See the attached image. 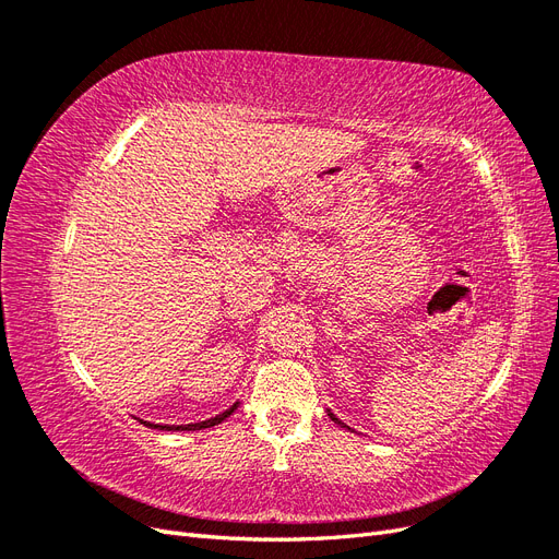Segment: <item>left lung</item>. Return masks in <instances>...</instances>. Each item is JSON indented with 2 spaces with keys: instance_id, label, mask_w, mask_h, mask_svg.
Instances as JSON below:
<instances>
[{
  "instance_id": "left-lung-1",
  "label": "left lung",
  "mask_w": 559,
  "mask_h": 559,
  "mask_svg": "<svg viewBox=\"0 0 559 559\" xmlns=\"http://www.w3.org/2000/svg\"><path fill=\"white\" fill-rule=\"evenodd\" d=\"M329 417H331V419H333V421H337V425H343V421H341V419H337V417H335V415H333V413H331V411H329ZM343 427H345V425H343Z\"/></svg>"
}]
</instances>
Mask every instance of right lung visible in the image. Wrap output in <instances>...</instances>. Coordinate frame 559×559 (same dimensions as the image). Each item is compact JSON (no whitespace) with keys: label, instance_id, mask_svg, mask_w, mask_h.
I'll return each instance as SVG.
<instances>
[{"label":"right lung","instance_id":"1","mask_svg":"<svg viewBox=\"0 0 559 559\" xmlns=\"http://www.w3.org/2000/svg\"><path fill=\"white\" fill-rule=\"evenodd\" d=\"M235 411H238V403H233L226 413L216 415V417H212V419H205V421H195V425H165V427H163V425H146V421H142V425L154 427V429H163V431H198V429H207V427H214V425H222V421H224L226 417H230Z\"/></svg>","mask_w":559,"mask_h":559}]
</instances>
